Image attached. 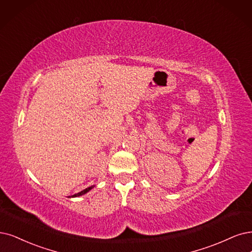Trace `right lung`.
Here are the masks:
<instances>
[{
    "label": "right lung",
    "instance_id": "right-lung-1",
    "mask_svg": "<svg viewBox=\"0 0 252 252\" xmlns=\"http://www.w3.org/2000/svg\"><path fill=\"white\" fill-rule=\"evenodd\" d=\"M91 189H92V187H89V188H87V189H85V190H83V191H81V192H79V193H77V194L72 195V197H78V196H81V195L87 193V192H88L89 190H91Z\"/></svg>",
    "mask_w": 252,
    "mask_h": 252
}]
</instances>
